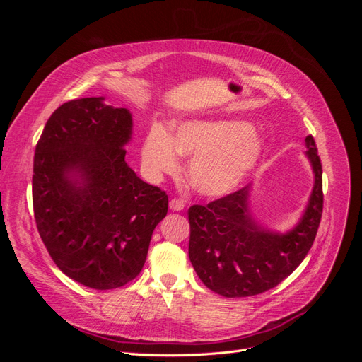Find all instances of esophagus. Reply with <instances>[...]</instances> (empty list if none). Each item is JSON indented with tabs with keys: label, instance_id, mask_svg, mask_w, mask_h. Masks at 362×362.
<instances>
[{
	"label": "esophagus",
	"instance_id": "esophagus-1",
	"mask_svg": "<svg viewBox=\"0 0 362 362\" xmlns=\"http://www.w3.org/2000/svg\"><path fill=\"white\" fill-rule=\"evenodd\" d=\"M184 202L181 201V199H172L170 202H169V208L172 211H181V210H184Z\"/></svg>",
	"mask_w": 362,
	"mask_h": 362
}]
</instances>
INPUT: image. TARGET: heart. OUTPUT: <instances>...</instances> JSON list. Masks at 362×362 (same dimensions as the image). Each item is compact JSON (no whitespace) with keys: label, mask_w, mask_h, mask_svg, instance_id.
Wrapping results in <instances>:
<instances>
[{"label":"heart","mask_w":362,"mask_h":362,"mask_svg":"<svg viewBox=\"0 0 362 362\" xmlns=\"http://www.w3.org/2000/svg\"><path fill=\"white\" fill-rule=\"evenodd\" d=\"M264 146L258 128L237 119H189L175 124L172 134L154 124L141 148V161L152 180L175 173L180 156L192 157L189 180L208 198H221L240 187Z\"/></svg>","instance_id":"b5f03b06"}]
</instances>
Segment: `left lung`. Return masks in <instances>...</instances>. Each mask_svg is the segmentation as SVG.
I'll return each instance as SVG.
<instances>
[{"label": "left lung", "instance_id": "1", "mask_svg": "<svg viewBox=\"0 0 362 362\" xmlns=\"http://www.w3.org/2000/svg\"><path fill=\"white\" fill-rule=\"evenodd\" d=\"M305 156L314 173L308 204L290 231L262 226L250 210L252 185L189 210V258L205 287L225 298H247L276 287L308 254L323 211L322 163L313 136Z\"/></svg>", "mask_w": 362, "mask_h": 362}]
</instances>
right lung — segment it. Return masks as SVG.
Segmentation results:
<instances>
[{
    "mask_svg": "<svg viewBox=\"0 0 362 362\" xmlns=\"http://www.w3.org/2000/svg\"><path fill=\"white\" fill-rule=\"evenodd\" d=\"M131 136L128 108L81 98L51 115L35 152L33 206L42 242L64 275L95 290L139 275L168 214L166 192L128 166Z\"/></svg>",
    "mask_w": 362,
    "mask_h": 362,
    "instance_id": "right-lung-1",
    "label": "right lung"
}]
</instances>
